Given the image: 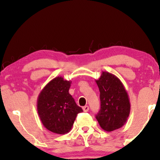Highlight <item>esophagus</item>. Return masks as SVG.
Listing matches in <instances>:
<instances>
[{"mask_svg": "<svg viewBox=\"0 0 160 160\" xmlns=\"http://www.w3.org/2000/svg\"><path fill=\"white\" fill-rule=\"evenodd\" d=\"M83 111H84V112H87V111H89V106H85L83 107Z\"/></svg>", "mask_w": 160, "mask_h": 160, "instance_id": "1", "label": "esophagus"}]
</instances>
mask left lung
I'll list each match as a JSON object with an SVG mask.
<instances>
[{
	"mask_svg": "<svg viewBox=\"0 0 160 160\" xmlns=\"http://www.w3.org/2000/svg\"><path fill=\"white\" fill-rule=\"evenodd\" d=\"M100 90V109L96 115L98 123L107 132L119 129L130 113V102L123 84L112 73L102 71L96 80Z\"/></svg>",
	"mask_w": 160,
	"mask_h": 160,
	"instance_id": "left-lung-1",
	"label": "left lung"
}]
</instances>
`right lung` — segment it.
I'll return each mask as SVG.
<instances>
[{
	"mask_svg": "<svg viewBox=\"0 0 160 160\" xmlns=\"http://www.w3.org/2000/svg\"><path fill=\"white\" fill-rule=\"evenodd\" d=\"M71 84V81L58 76L43 87L37 100V111L43 125L57 134L69 132L76 116L83 111L68 92Z\"/></svg>",
	"mask_w": 160,
	"mask_h": 160,
	"instance_id": "add662e5",
	"label": "right lung"
}]
</instances>
